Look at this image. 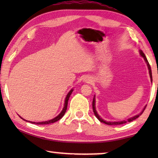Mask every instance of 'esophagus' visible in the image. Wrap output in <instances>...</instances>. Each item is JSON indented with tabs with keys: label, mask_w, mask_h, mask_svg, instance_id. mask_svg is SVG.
I'll return each instance as SVG.
<instances>
[{
	"label": "esophagus",
	"mask_w": 158,
	"mask_h": 158,
	"mask_svg": "<svg viewBox=\"0 0 158 158\" xmlns=\"http://www.w3.org/2000/svg\"><path fill=\"white\" fill-rule=\"evenodd\" d=\"M84 81L86 83H90V81H91V79L89 77H85L84 78Z\"/></svg>",
	"instance_id": "1"
}]
</instances>
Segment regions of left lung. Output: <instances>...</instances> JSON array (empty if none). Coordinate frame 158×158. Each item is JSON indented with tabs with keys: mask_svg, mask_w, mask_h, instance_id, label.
Instances as JSON below:
<instances>
[{
	"mask_svg": "<svg viewBox=\"0 0 158 158\" xmlns=\"http://www.w3.org/2000/svg\"><path fill=\"white\" fill-rule=\"evenodd\" d=\"M140 54H141V56H142V57L144 58V60H145V61H146V63H147V66H148V69H149V74H150V77H151V82H152V81H153V79H152V72H151V66H150V64H149V63L148 62V60H147V58H146V56H145V54H144V53H143V52H142V51H140ZM95 97H94V98H93V112H94L95 116L96 117H97V118H98V119L99 120V121H100V122H102V123H105V124H106V125H121V124H124V123H127V122H131V121H134V120H135L136 118H138L139 116L140 115L142 114V113L143 112V111L145 110V109H146V106H145V107H144L143 110L142 111V112H141V113L140 114L137 115V116H134V117L130 118L127 119V121H120V122H106V121H104L103 119H102L101 118H100V116H99V115H98V112L96 111V110H95Z\"/></svg>",
	"mask_w": 158,
	"mask_h": 158,
	"instance_id": "1",
	"label": "left lung"
}]
</instances>
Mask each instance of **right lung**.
Returning <instances> with one entry per match:
<instances>
[{"instance_id":"right-lung-1","label":"right lung","mask_w":158,"mask_h":158,"mask_svg":"<svg viewBox=\"0 0 158 158\" xmlns=\"http://www.w3.org/2000/svg\"><path fill=\"white\" fill-rule=\"evenodd\" d=\"M73 89H72L68 93V94L67 95L66 98H65V105H64L63 109L62 110V111L60 112V114L58 115L57 117L54 118H53V119L50 120V121H45V122L35 123V122H31V121H26L30 122V123H34V124H37V125H47V124H51V123H55V122H56L58 121H59V120L61 118H62L64 116V114H65V113L66 112L67 108H68V102L69 98V97H70V95L72 94V93H73ZM23 120H24V119H23ZM24 121H25V120H24Z\"/></svg>"}]
</instances>
